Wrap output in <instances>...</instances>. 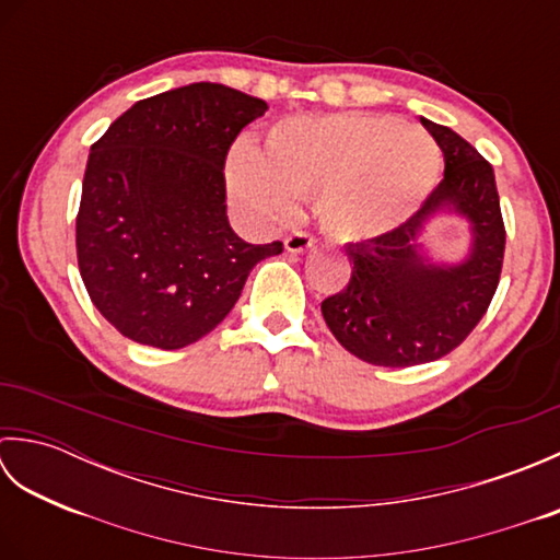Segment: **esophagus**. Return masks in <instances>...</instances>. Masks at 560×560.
<instances>
[{
	"mask_svg": "<svg viewBox=\"0 0 560 560\" xmlns=\"http://www.w3.org/2000/svg\"><path fill=\"white\" fill-rule=\"evenodd\" d=\"M283 243H287L289 253L301 255V253H307V249L315 245V237L311 233H305V231H293Z\"/></svg>",
	"mask_w": 560,
	"mask_h": 560,
	"instance_id": "1",
	"label": "esophagus"
}]
</instances>
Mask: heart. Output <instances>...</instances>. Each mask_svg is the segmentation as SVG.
Returning <instances> with one entry per match:
<instances>
[{"mask_svg": "<svg viewBox=\"0 0 560 560\" xmlns=\"http://www.w3.org/2000/svg\"><path fill=\"white\" fill-rule=\"evenodd\" d=\"M435 141L395 117L339 113L271 129L259 151L237 144L225 161L235 209L259 225L287 223L315 197L323 229L341 243L383 237L413 217L440 180Z\"/></svg>", "mask_w": 560, "mask_h": 560, "instance_id": "1", "label": "heart"}]
</instances>
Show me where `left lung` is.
Instances as JSON below:
<instances>
[{
  "instance_id": "left-lung-1",
  "label": "left lung",
  "mask_w": 560,
  "mask_h": 560,
  "mask_svg": "<svg viewBox=\"0 0 560 560\" xmlns=\"http://www.w3.org/2000/svg\"><path fill=\"white\" fill-rule=\"evenodd\" d=\"M421 122L443 149V180L397 231L349 245L347 289L323 301L325 323L341 347L385 368L431 363L455 351L489 311L505 255L491 163L450 127ZM447 206L470 221L472 255L455 268L423 266L412 237L431 212Z\"/></svg>"
}]
</instances>
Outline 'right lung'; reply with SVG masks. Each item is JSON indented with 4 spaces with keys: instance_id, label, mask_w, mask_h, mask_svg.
Wrapping results in <instances>:
<instances>
[{
    "instance_id": "right-lung-1",
    "label": "right lung",
    "mask_w": 560,
    "mask_h": 560,
    "mask_svg": "<svg viewBox=\"0 0 560 560\" xmlns=\"http://www.w3.org/2000/svg\"><path fill=\"white\" fill-rule=\"evenodd\" d=\"M267 103L189 83L135 103L108 127L83 175L77 259L91 303L122 337L183 349L217 327L259 259L225 217V156Z\"/></svg>"
}]
</instances>
